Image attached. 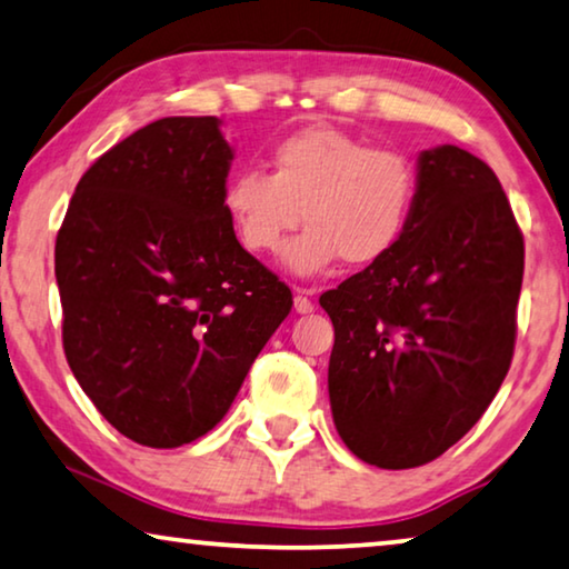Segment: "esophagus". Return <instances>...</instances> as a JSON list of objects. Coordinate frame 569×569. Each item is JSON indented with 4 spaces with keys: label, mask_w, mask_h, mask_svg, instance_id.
<instances>
[{
    "label": "esophagus",
    "mask_w": 569,
    "mask_h": 569,
    "mask_svg": "<svg viewBox=\"0 0 569 569\" xmlns=\"http://www.w3.org/2000/svg\"><path fill=\"white\" fill-rule=\"evenodd\" d=\"M311 291H307V288H299L293 296V309L299 313H311L313 311V303H311Z\"/></svg>",
    "instance_id": "obj_1"
}]
</instances>
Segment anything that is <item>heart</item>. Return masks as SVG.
<instances>
[{
    "label": "heart",
    "instance_id": "b5f03b06",
    "mask_svg": "<svg viewBox=\"0 0 569 569\" xmlns=\"http://www.w3.org/2000/svg\"><path fill=\"white\" fill-rule=\"evenodd\" d=\"M268 163L270 173H230L222 209L237 242L252 256L281 250L303 219L307 227L283 250V268L293 276L325 273L339 258L370 266L409 227L419 171L403 150L370 148L335 124H309L278 140Z\"/></svg>",
    "mask_w": 569,
    "mask_h": 569
}]
</instances>
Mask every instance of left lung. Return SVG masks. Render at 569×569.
<instances>
[{
	"label": "left lung",
	"mask_w": 569,
	"mask_h": 569,
	"mask_svg": "<svg viewBox=\"0 0 569 569\" xmlns=\"http://www.w3.org/2000/svg\"><path fill=\"white\" fill-rule=\"evenodd\" d=\"M409 227L321 293L335 325L329 403L342 442L386 470L468 435L513 358L523 237L496 173L457 146L419 152Z\"/></svg>",
	"instance_id": "obj_1"
}]
</instances>
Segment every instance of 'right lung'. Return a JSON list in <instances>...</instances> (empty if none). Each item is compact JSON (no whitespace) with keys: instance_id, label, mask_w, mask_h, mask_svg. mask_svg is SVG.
I'll use <instances>...</instances> for the list:
<instances>
[{"instance_id":"1","label":"right lung","mask_w":569,"mask_h":569,"mask_svg":"<svg viewBox=\"0 0 569 569\" xmlns=\"http://www.w3.org/2000/svg\"><path fill=\"white\" fill-rule=\"evenodd\" d=\"M217 117H163L81 176L56 240L63 350L132 442L214 429L293 301L222 209L234 152Z\"/></svg>"}]
</instances>
